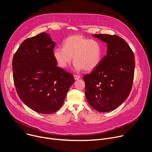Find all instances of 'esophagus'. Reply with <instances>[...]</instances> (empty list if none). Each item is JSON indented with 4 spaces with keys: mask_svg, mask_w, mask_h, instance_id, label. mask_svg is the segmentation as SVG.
<instances>
[{
    "mask_svg": "<svg viewBox=\"0 0 152 152\" xmlns=\"http://www.w3.org/2000/svg\"><path fill=\"white\" fill-rule=\"evenodd\" d=\"M74 79H75V80H78L80 78V77L79 75H74Z\"/></svg>",
    "mask_w": 152,
    "mask_h": 152,
    "instance_id": "obj_1",
    "label": "esophagus"
}]
</instances>
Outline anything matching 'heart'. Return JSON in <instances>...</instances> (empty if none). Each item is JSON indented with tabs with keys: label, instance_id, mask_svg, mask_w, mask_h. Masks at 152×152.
<instances>
[{
	"label": "heart",
	"instance_id": "heart-1",
	"mask_svg": "<svg viewBox=\"0 0 152 152\" xmlns=\"http://www.w3.org/2000/svg\"><path fill=\"white\" fill-rule=\"evenodd\" d=\"M53 55L61 68L67 67L74 56L76 71H91L100 61L102 48L99 41L77 34L67 38L63 42V48H55Z\"/></svg>",
	"mask_w": 152,
	"mask_h": 152
}]
</instances>
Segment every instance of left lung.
Instances as JSON below:
<instances>
[{"label": "left lung", "instance_id": "left-lung-1", "mask_svg": "<svg viewBox=\"0 0 152 152\" xmlns=\"http://www.w3.org/2000/svg\"><path fill=\"white\" fill-rule=\"evenodd\" d=\"M92 36L107 44V52L90 74L83 76L85 96L99 112L114 110L125 102L132 88L134 56L127 42L118 35Z\"/></svg>", "mask_w": 152, "mask_h": 152}]
</instances>
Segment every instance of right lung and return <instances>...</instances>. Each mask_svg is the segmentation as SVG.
Here are the masks:
<instances>
[{
  "label": "right lung",
  "instance_id": "right-lung-1",
  "mask_svg": "<svg viewBox=\"0 0 152 152\" xmlns=\"http://www.w3.org/2000/svg\"><path fill=\"white\" fill-rule=\"evenodd\" d=\"M55 42L45 32L27 38L14 55L13 80L18 94L27 107L39 113L59 110L74 83L73 75L58 67Z\"/></svg>",
  "mask_w": 152,
  "mask_h": 152
}]
</instances>
